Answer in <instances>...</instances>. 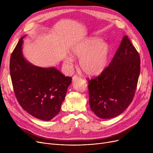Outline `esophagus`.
I'll list each match as a JSON object with an SVG mask.
<instances>
[{
  "mask_svg": "<svg viewBox=\"0 0 153 153\" xmlns=\"http://www.w3.org/2000/svg\"><path fill=\"white\" fill-rule=\"evenodd\" d=\"M80 77L79 76H73V78H72V80H73V82H75V81H76V80H78V79H80Z\"/></svg>",
  "mask_w": 153,
  "mask_h": 153,
  "instance_id": "obj_1",
  "label": "esophagus"
}]
</instances>
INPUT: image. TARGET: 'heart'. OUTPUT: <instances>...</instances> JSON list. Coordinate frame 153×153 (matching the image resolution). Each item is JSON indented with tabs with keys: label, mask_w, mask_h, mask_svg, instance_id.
Here are the masks:
<instances>
[{
	"label": "heart",
	"mask_w": 153,
	"mask_h": 153,
	"mask_svg": "<svg viewBox=\"0 0 153 153\" xmlns=\"http://www.w3.org/2000/svg\"><path fill=\"white\" fill-rule=\"evenodd\" d=\"M71 55L64 60L65 65L71 68L74 62L72 57L80 58L79 65L86 75L96 76L102 73L108 65L110 47L106 41L96 37L85 39L72 47Z\"/></svg>",
	"instance_id": "obj_1"
}]
</instances>
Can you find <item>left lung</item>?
Masks as SVG:
<instances>
[{
	"mask_svg": "<svg viewBox=\"0 0 153 153\" xmlns=\"http://www.w3.org/2000/svg\"><path fill=\"white\" fill-rule=\"evenodd\" d=\"M140 71L139 54L127 36H124L108 66L89 80L90 107L101 119L121 114L131 103Z\"/></svg>",
	"mask_w": 153,
	"mask_h": 153,
	"instance_id": "8db88e82",
	"label": "left lung"
}]
</instances>
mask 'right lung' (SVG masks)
I'll return each mask as SVG.
<instances>
[{"mask_svg":"<svg viewBox=\"0 0 153 153\" xmlns=\"http://www.w3.org/2000/svg\"><path fill=\"white\" fill-rule=\"evenodd\" d=\"M24 36L10 59V75L16 99L23 109L32 116L50 121L58 114L72 78L54 67L33 65L23 55Z\"/></svg>","mask_w":153,"mask_h":153,"instance_id":"obj_1","label":"right lung"}]
</instances>
